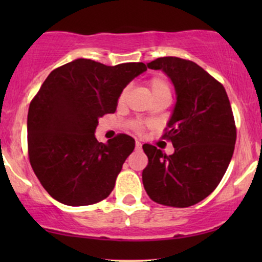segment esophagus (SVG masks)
Masks as SVG:
<instances>
[{"mask_svg":"<svg viewBox=\"0 0 262 262\" xmlns=\"http://www.w3.org/2000/svg\"><path fill=\"white\" fill-rule=\"evenodd\" d=\"M141 149H142V143L136 142V150H141Z\"/></svg>","mask_w":262,"mask_h":262,"instance_id":"1","label":"esophagus"}]
</instances>
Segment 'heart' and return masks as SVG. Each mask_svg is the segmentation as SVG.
<instances>
[{"instance_id": "heart-1", "label": "heart", "mask_w": 262, "mask_h": 262, "mask_svg": "<svg viewBox=\"0 0 262 262\" xmlns=\"http://www.w3.org/2000/svg\"><path fill=\"white\" fill-rule=\"evenodd\" d=\"M149 88H150V93H151L152 99L156 98V96L160 95H170V85L168 83V81L163 77H152L150 78L149 81ZM128 94V88L123 89V92L120 93L119 95V103H124L125 100L127 98ZM146 123L142 120H135L132 121L131 127L134 128L136 132H142L144 130Z\"/></svg>"}]
</instances>
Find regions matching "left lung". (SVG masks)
<instances>
[{
	"label": "left lung",
	"mask_w": 262,
	"mask_h": 262,
	"mask_svg": "<svg viewBox=\"0 0 262 262\" xmlns=\"http://www.w3.org/2000/svg\"><path fill=\"white\" fill-rule=\"evenodd\" d=\"M146 66L169 76L177 105L162 136L175 151L167 156L156 146L143 145L149 161L143 185L150 199L161 205L192 206L216 189L234 154L230 101L223 84L192 60L161 57Z\"/></svg>",
	"instance_id": "1"
}]
</instances>
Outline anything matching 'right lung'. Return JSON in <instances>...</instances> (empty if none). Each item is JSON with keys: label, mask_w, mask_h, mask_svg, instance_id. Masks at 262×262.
Returning a JSON list of instances; mask_svg holds the SVG:
<instances>
[{"label": "right lung", "mask_w": 262, "mask_h": 262, "mask_svg": "<svg viewBox=\"0 0 262 262\" xmlns=\"http://www.w3.org/2000/svg\"><path fill=\"white\" fill-rule=\"evenodd\" d=\"M144 63L114 67L78 58L52 70L32 99L27 116L28 157L52 198L69 206L106 199L134 151L135 139L119 134L98 142L99 118L116 112L126 84Z\"/></svg>", "instance_id": "1"}]
</instances>
